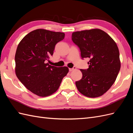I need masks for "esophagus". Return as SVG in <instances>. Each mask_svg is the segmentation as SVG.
Returning a JSON list of instances; mask_svg holds the SVG:
<instances>
[{
  "instance_id": "obj_1",
  "label": "esophagus",
  "mask_w": 133,
  "mask_h": 133,
  "mask_svg": "<svg viewBox=\"0 0 133 133\" xmlns=\"http://www.w3.org/2000/svg\"><path fill=\"white\" fill-rule=\"evenodd\" d=\"M75 69H76V67H75V66H74L73 68H69V70L70 71H73V70H75Z\"/></svg>"
}]
</instances>
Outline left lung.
Returning a JSON list of instances; mask_svg holds the SVG:
<instances>
[{
    "label": "left lung",
    "mask_w": 133,
    "mask_h": 133,
    "mask_svg": "<svg viewBox=\"0 0 133 133\" xmlns=\"http://www.w3.org/2000/svg\"><path fill=\"white\" fill-rule=\"evenodd\" d=\"M72 41L89 58V68L80 69L83 76L75 85L79 91L89 98L102 96L115 82L120 69L119 51L116 43L105 31L92 29L72 33Z\"/></svg>",
    "instance_id": "obj_1"
}]
</instances>
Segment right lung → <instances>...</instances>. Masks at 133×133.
Masks as SVG:
<instances>
[{"label": "right lung", "mask_w": 133, "mask_h": 133, "mask_svg": "<svg viewBox=\"0 0 133 133\" xmlns=\"http://www.w3.org/2000/svg\"><path fill=\"white\" fill-rule=\"evenodd\" d=\"M65 34L43 29H36L24 37L15 56V74L27 89L39 96H49L57 91L69 71L66 66L49 64L55 46Z\"/></svg>", "instance_id": "right-lung-1"}]
</instances>
